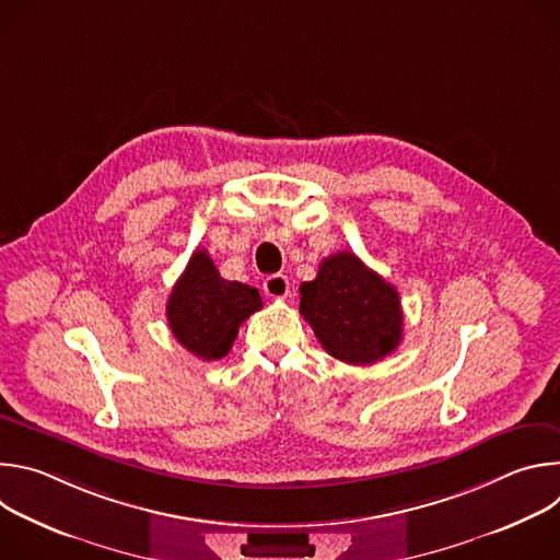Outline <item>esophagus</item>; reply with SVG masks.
<instances>
[{
	"mask_svg": "<svg viewBox=\"0 0 560 560\" xmlns=\"http://www.w3.org/2000/svg\"><path fill=\"white\" fill-rule=\"evenodd\" d=\"M264 292L272 299H285L290 294V281L283 275H270L264 281Z\"/></svg>",
	"mask_w": 560,
	"mask_h": 560,
	"instance_id": "esophagus-1",
	"label": "esophagus"
}]
</instances>
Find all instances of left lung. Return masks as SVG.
Returning <instances> with one entry per match:
<instances>
[{"label": "left lung", "mask_w": 560, "mask_h": 560, "mask_svg": "<svg viewBox=\"0 0 560 560\" xmlns=\"http://www.w3.org/2000/svg\"><path fill=\"white\" fill-rule=\"evenodd\" d=\"M299 312L328 354L350 365H372L404 337V310L394 285L354 253L322 261L314 281L299 288Z\"/></svg>", "instance_id": "obj_1"}]
</instances>
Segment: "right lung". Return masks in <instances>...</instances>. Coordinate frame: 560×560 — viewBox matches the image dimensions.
Returning a JSON list of instances; mask_svg holds the SVG:
<instances>
[{"mask_svg": "<svg viewBox=\"0 0 560 560\" xmlns=\"http://www.w3.org/2000/svg\"><path fill=\"white\" fill-rule=\"evenodd\" d=\"M261 307L257 288L223 279L210 255L195 250L171 292L166 316L188 352L214 361L230 352L238 326Z\"/></svg>", "mask_w": 560, "mask_h": 560, "instance_id": "obj_1", "label": "right lung"}]
</instances>
